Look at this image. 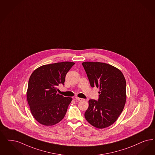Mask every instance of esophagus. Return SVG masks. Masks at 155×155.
Returning <instances> with one entry per match:
<instances>
[{"mask_svg":"<svg viewBox=\"0 0 155 155\" xmlns=\"http://www.w3.org/2000/svg\"><path fill=\"white\" fill-rule=\"evenodd\" d=\"M75 99L78 100V101H81V100H83V99L82 98H80V97H75Z\"/></svg>","mask_w":155,"mask_h":155,"instance_id":"34e87169","label":"esophagus"}]
</instances>
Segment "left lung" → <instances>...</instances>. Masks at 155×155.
Returning <instances> with one entry per match:
<instances>
[{
  "instance_id": "1",
  "label": "left lung",
  "mask_w": 155,
  "mask_h": 155,
  "mask_svg": "<svg viewBox=\"0 0 155 155\" xmlns=\"http://www.w3.org/2000/svg\"><path fill=\"white\" fill-rule=\"evenodd\" d=\"M92 87L100 89L98 101L89 100L85 113L87 121L97 129L114 124L124 110L126 100V82L118 68L101 62H83Z\"/></svg>"
}]
</instances>
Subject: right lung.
<instances>
[{
    "mask_svg": "<svg viewBox=\"0 0 155 155\" xmlns=\"http://www.w3.org/2000/svg\"><path fill=\"white\" fill-rule=\"evenodd\" d=\"M71 62L45 64L31 73L26 97L34 118L44 126H53L64 117L73 99L57 93V86L64 84L66 75L74 64Z\"/></svg>",
    "mask_w": 155,
    "mask_h": 155,
    "instance_id": "add662e5",
    "label": "right lung"
}]
</instances>
